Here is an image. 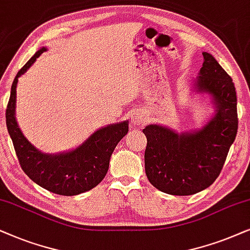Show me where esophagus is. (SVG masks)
<instances>
[{
    "mask_svg": "<svg viewBox=\"0 0 250 250\" xmlns=\"http://www.w3.org/2000/svg\"><path fill=\"white\" fill-rule=\"evenodd\" d=\"M146 119L144 115H142L141 113H138V112H136V113H134V115H132V119H131V123L132 125H144L145 123H146Z\"/></svg>",
    "mask_w": 250,
    "mask_h": 250,
    "instance_id": "1",
    "label": "esophagus"
}]
</instances>
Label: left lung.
I'll use <instances>...</instances> for the list:
<instances>
[{
  "label": "left lung",
  "instance_id": "8db88e82",
  "mask_svg": "<svg viewBox=\"0 0 250 250\" xmlns=\"http://www.w3.org/2000/svg\"><path fill=\"white\" fill-rule=\"evenodd\" d=\"M204 64L193 91L210 97L215 113L201 128L178 134L162 125L143 129L147 145L145 172L159 191L191 195L207 188L221 174L238 131L237 95L232 79L214 56L202 52Z\"/></svg>",
  "mask_w": 250,
  "mask_h": 250
}]
</instances>
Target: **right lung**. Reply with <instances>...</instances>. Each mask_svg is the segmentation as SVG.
I'll use <instances>...</instances> for the list:
<instances>
[{
	"label": "right lung",
	"mask_w": 250,
	"mask_h": 250,
	"mask_svg": "<svg viewBox=\"0 0 250 250\" xmlns=\"http://www.w3.org/2000/svg\"><path fill=\"white\" fill-rule=\"evenodd\" d=\"M44 51V46L39 49L13 80L5 112L6 128L21 169L33 182L56 194L76 195L90 191L104 179L112 153L127 135L129 122L127 120L99 128L76 148L56 154L41 152L31 144L17 123V84Z\"/></svg>",
	"instance_id": "obj_1"
}]
</instances>
